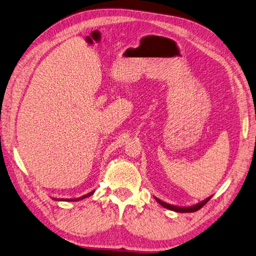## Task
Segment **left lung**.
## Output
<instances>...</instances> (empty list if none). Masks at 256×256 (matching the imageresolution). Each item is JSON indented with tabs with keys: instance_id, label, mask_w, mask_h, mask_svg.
Listing matches in <instances>:
<instances>
[{
	"instance_id": "8db88e82",
	"label": "left lung",
	"mask_w": 256,
	"mask_h": 256,
	"mask_svg": "<svg viewBox=\"0 0 256 256\" xmlns=\"http://www.w3.org/2000/svg\"><path fill=\"white\" fill-rule=\"evenodd\" d=\"M210 196H208V198H205L204 201L198 203L196 205H192V206H186V208L184 206H176V205L168 204L166 202H163L162 200H160V198H155V200H156L162 205V206L170 210H175V212H178V213H193V212H196L201 208H203L204 205L210 201Z\"/></svg>"
}]
</instances>
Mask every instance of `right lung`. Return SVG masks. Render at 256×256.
<instances>
[{
    "label": "right lung",
    "mask_w": 256,
    "mask_h": 256,
    "mask_svg": "<svg viewBox=\"0 0 256 256\" xmlns=\"http://www.w3.org/2000/svg\"><path fill=\"white\" fill-rule=\"evenodd\" d=\"M93 193H94V190L89 192L88 194H86V196H80V198H54V200H56V201H72V202H76V201H79V200H84V198L92 196Z\"/></svg>",
    "instance_id": "obj_1"
}]
</instances>
